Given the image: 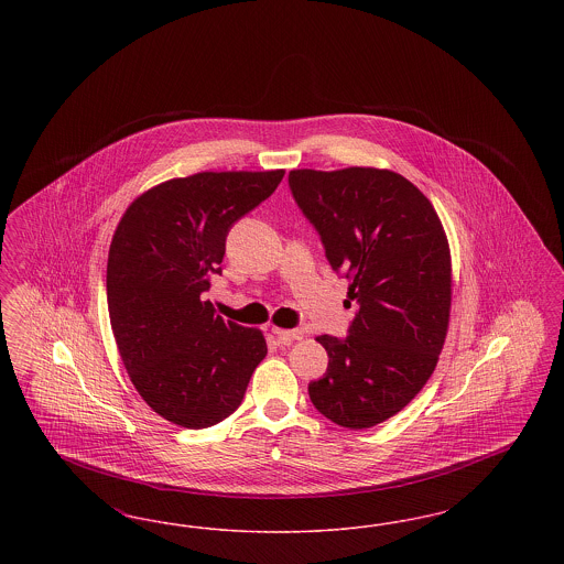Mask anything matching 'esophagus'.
Returning a JSON list of instances; mask_svg holds the SVG:
<instances>
[{
    "instance_id": "esophagus-1",
    "label": "esophagus",
    "mask_w": 564,
    "mask_h": 564,
    "mask_svg": "<svg viewBox=\"0 0 564 564\" xmlns=\"http://www.w3.org/2000/svg\"><path fill=\"white\" fill-rule=\"evenodd\" d=\"M272 334L276 336V340H279L281 345H290V343L302 338V332H300V329H279V327H274Z\"/></svg>"
}]
</instances>
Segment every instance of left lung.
Segmentation results:
<instances>
[{
	"label": "left lung",
	"mask_w": 564,
	"mask_h": 564,
	"mask_svg": "<svg viewBox=\"0 0 564 564\" xmlns=\"http://www.w3.org/2000/svg\"><path fill=\"white\" fill-rule=\"evenodd\" d=\"M290 188L359 304L347 338H317L329 361L311 402L340 427H375L437 366L453 294L446 232L430 198L387 169H295Z\"/></svg>",
	"instance_id": "1"
}]
</instances>
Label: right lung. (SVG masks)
I'll list each match as a JSON object with an SVG mask.
<instances>
[{"label": "right lung", "instance_id": "obj_1", "mask_svg": "<svg viewBox=\"0 0 564 564\" xmlns=\"http://www.w3.org/2000/svg\"><path fill=\"white\" fill-rule=\"evenodd\" d=\"M285 171H205L159 184L122 215L108 256L111 332L129 378L162 419L205 430L230 416L267 357L264 334L203 300L226 237Z\"/></svg>", "mask_w": 564, "mask_h": 564}]
</instances>
